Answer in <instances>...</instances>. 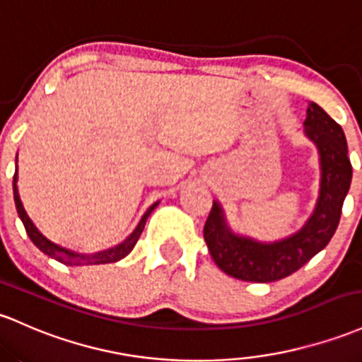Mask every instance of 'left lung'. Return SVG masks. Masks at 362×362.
I'll return each mask as SVG.
<instances>
[{
	"label": "left lung",
	"instance_id": "obj_1",
	"mask_svg": "<svg viewBox=\"0 0 362 362\" xmlns=\"http://www.w3.org/2000/svg\"><path fill=\"white\" fill-rule=\"evenodd\" d=\"M305 136L320 153L321 184L316 208L293 235L276 242H257L235 235L216 201L204 225V240L213 261L226 275L244 281H275L292 275L327 247L339 226L344 199L352 180L347 141L342 127L316 103L308 106Z\"/></svg>",
	"mask_w": 362,
	"mask_h": 362
}]
</instances>
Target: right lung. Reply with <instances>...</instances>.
Here are the masks:
<instances>
[{"label": "right lung", "instance_id": "1", "mask_svg": "<svg viewBox=\"0 0 362 362\" xmlns=\"http://www.w3.org/2000/svg\"><path fill=\"white\" fill-rule=\"evenodd\" d=\"M17 158H18V154H17ZM17 180H18V170L13 175V197H15V206H17V213H18L20 220H22L23 226H25L27 235H29V239L34 242V245L39 249V251H42L49 257H53V259H57V261H59V263H63L66 266L106 264V263H117V261H120L122 257H125L127 254L132 251L134 245H136V242L139 240V237H141L142 230H144L146 220H148L151 211H153V209L158 206V202H154V204L151 206L148 211L144 213V216L141 218V221H139L136 230H134V232L130 233V235L127 237L122 244L106 249V251L96 252V254H78V252L71 251V249H69V247H63V245L57 244V242L49 240L45 233H42L41 230L34 225V221L30 220V216L27 214L25 208H23V204H22V199H20V196H18Z\"/></svg>", "mask_w": 362, "mask_h": 362}]
</instances>
